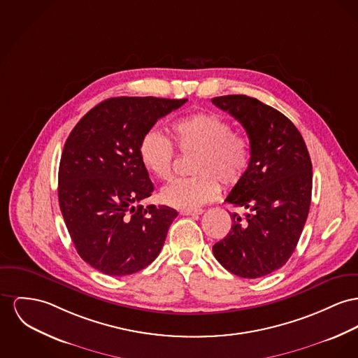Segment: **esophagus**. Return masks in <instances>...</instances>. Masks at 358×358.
I'll list each match as a JSON object with an SVG mask.
<instances>
[{
    "instance_id": "1",
    "label": "esophagus",
    "mask_w": 358,
    "mask_h": 358,
    "mask_svg": "<svg viewBox=\"0 0 358 358\" xmlns=\"http://www.w3.org/2000/svg\"><path fill=\"white\" fill-rule=\"evenodd\" d=\"M203 213L202 209H194V210H180L182 215H199Z\"/></svg>"
}]
</instances>
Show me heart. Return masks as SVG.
I'll return each mask as SVG.
<instances>
[{
	"instance_id": "obj_1",
	"label": "heart",
	"mask_w": 358,
	"mask_h": 358,
	"mask_svg": "<svg viewBox=\"0 0 358 358\" xmlns=\"http://www.w3.org/2000/svg\"><path fill=\"white\" fill-rule=\"evenodd\" d=\"M171 131L182 155H195L191 166L195 176L175 180L162 191L164 203L194 210L218 196L220 180L232 187L243 179L251 160L250 143L245 136L232 131L225 118L198 113L175 120ZM138 155L143 168L156 179L172 178L175 150L162 133L148 130L138 145Z\"/></svg>"
}]
</instances>
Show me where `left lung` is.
I'll return each mask as SVG.
<instances>
[{"mask_svg": "<svg viewBox=\"0 0 358 358\" xmlns=\"http://www.w3.org/2000/svg\"><path fill=\"white\" fill-rule=\"evenodd\" d=\"M212 103L241 123L251 150L243 179L225 199L250 213L231 215L232 228L213 254L232 274L259 278L282 267L299 243L310 212V153L296 126L258 99L218 96Z\"/></svg>", "mask_w": 358, "mask_h": 358, "instance_id": "left-lung-1", "label": "left lung"}]
</instances>
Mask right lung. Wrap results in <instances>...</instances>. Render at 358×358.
Returning a JSON list of instances; mask_svg holds the SVG:
<instances>
[{
    "label": "right lung",
    "instance_id": "obj_1",
    "mask_svg": "<svg viewBox=\"0 0 358 358\" xmlns=\"http://www.w3.org/2000/svg\"><path fill=\"white\" fill-rule=\"evenodd\" d=\"M187 99L111 97L74 126L61 156L58 199L78 255L100 273H137L160 254L178 212L140 202L153 185L138 155L143 134Z\"/></svg>",
    "mask_w": 358,
    "mask_h": 358
}]
</instances>
